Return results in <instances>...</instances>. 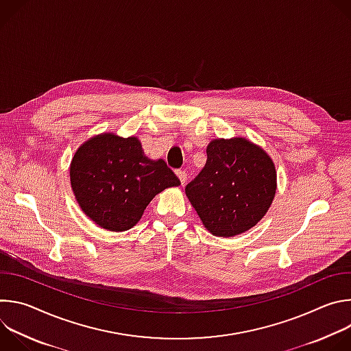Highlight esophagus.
Returning a JSON list of instances; mask_svg holds the SVG:
<instances>
[{
    "label": "esophagus",
    "mask_w": 351,
    "mask_h": 351,
    "mask_svg": "<svg viewBox=\"0 0 351 351\" xmlns=\"http://www.w3.org/2000/svg\"><path fill=\"white\" fill-rule=\"evenodd\" d=\"M176 175H178V178H179V180H180L182 184H184V183L187 182V173H186V171L179 169V171H176Z\"/></svg>",
    "instance_id": "1"
}]
</instances>
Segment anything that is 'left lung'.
<instances>
[{"label":"left lung","mask_w":351,"mask_h":351,"mask_svg":"<svg viewBox=\"0 0 351 351\" xmlns=\"http://www.w3.org/2000/svg\"><path fill=\"white\" fill-rule=\"evenodd\" d=\"M184 190L204 226L215 236L232 237L267 214L276 191L275 165L243 137L217 138L207 147L204 168Z\"/></svg>","instance_id":"1"}]
</instances>
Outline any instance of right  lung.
Returning a JSON list of instances; mask_svg holds the SVG:
<instances>
[{
  "mask_svg": "<svg viewBox=\"0 0 351 351\" xmlns=\"http://www.w3.org/2000/svg\"><path fill=\"white\" fill-rule=\"evenodd\" d=\"M71 184L83 213L112 232L133 228L156 194L180 180L165 161L144 156L136 137L99 134L76 152Z\"/></svg>",
  "mask_w": 351,
  "mask_h": 351,
  "instance_id": "obj_1",
  "label": "right lung"
}]
</instances>
